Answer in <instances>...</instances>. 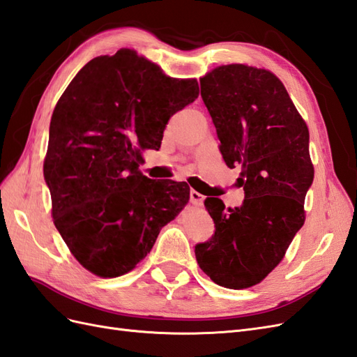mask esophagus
I'll return each instance as SVG.
<instances>
[{
    "label": "esophagus",
    "mask_w": 357,
    "mask_h": 357,
    "mask_svg": "<svg viewBox=\"0 0 357 357\" xmlns=\"http://www.w3.org/2000/svg\"><path fill=\"white\" fill-rule=\"evenodd\" d=\"M190 200L195 206H200L204 202V195H200L199 191H196V190H191L190 191Z\"/></svg>",
    "instance_id": "obj_1"
}]
</instances>
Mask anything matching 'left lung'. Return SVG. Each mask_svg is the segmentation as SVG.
<instances>
[{"label": "left lung", "instance_id": "left-lung-1", "mask_svg": "<svg viewBox=\"0 0 357 357\" xmlns=\"http://www.w3.org/2000/svg\"><path fill=\"white\" fill-rule=\"evenodd\" d=\"M200 96L226 166L243 167L244 200L226 211L222 199H205L215 232L196 245V259L217 285L249 288L278 266L305 223L314 181L309 131L285 86L266 69L218 66L200 78Z\"/></svg>", "mask_w": 357, "mask_h": 357}]
</instances>
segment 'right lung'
Masks as SVG:
<instances>
[{"label":"right lung","instance_id":"add662e5","mask_svg":"<svg viewBox=\"0 0 357 357\" xmlns=\"http://www.w3.org/2000/svg\"><path fill=\"white\" fill-rule=\"evenodd\" d=\"M197 96L196 79L169 78L121 50L90 60L59 99L43 176L54 225L96 276L131 271L188 204L187 182L149 179L139 167L142 151H158L169 119Z\"/></svg>","mask_w":357,"mask_h":357}]
</instances>
